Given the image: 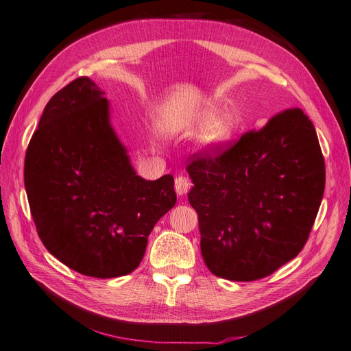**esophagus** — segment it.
<instances>
[{
    "label": "esophagus",
    "mask_w": 351,
    "mask_h": 351,
    "mask_svg": "<svg viewBox=\"0 0 351 351\" xmlns=\"http://www.w3.org/2000/svg\"><path fill=\"white\" fill-rule=\"evenodd\" d=\"M191 188V180L186 176H178L175 179V189L178 195H185Z\"/></svg>",
    "instance_id": "1"
}]
</instances>
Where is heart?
Returning a JSON list of instances; mask_svg holds the SVG:
<instances>
[{
	"label": "heart",
	"mask_w": 351,
	"mask_h": 351,
	"mask_svg": "<svg viewBox=\"0 0 351 351\" xmlns=\"http://www.w3.org/2000/svg\"><path fill=\"white\" fill-rule=\"evenodd\" d=\"M215 120H217V116L212 114V113L205 117L206 123H213ZM231 134H232V126L230 123H226V121H225V123H218L213 128H210V130L208 132L206 143L212 145V146L221 145V143H223V142L230 139Z\"/></svg>",
	"instance_id": "heart-1"
}]
</instances>
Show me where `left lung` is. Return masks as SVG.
I'll list each match as a JSON object with an SVG mask.
<instances>
[{
    "label": "left lung",
    "instance_id": "left-lung-1",
    "mask_svg": "<svg viewBox=\"0 0 351 351\" xmlns=\"http://www.w3.org/2000/svg\"><path fill=\"white\" fill-rule=\"evenodd\" d=\"M188 160V199L213 276L261 280L301 252L326 185L322 147L301 109L274 114L261 129Z\"/></svg>",
    "mask_w": 351,
    "mask_h": 351
}]
</instances>
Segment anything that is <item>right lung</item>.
I'll return each mask as SVG.
<instances>
[{
    "label": "right lung",
    "instance_id": "right-lung-1",
    "mask_svg": "<svg viewBox=\"0 0 351 351\" xmlns=\"http://www.w3.org/2000/svg\"><path fill=\"white\" fill-rule=\"evenodd\" d=\"M103 95L79 77L50 99L27 147L24 185L49 252L83 276L114 278L139 267L176 193L172 175H136Z\"/></svg>",
    "mask_w": 351,
    "mask_h": 351
}]
</instances>
